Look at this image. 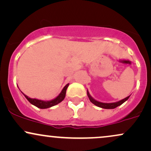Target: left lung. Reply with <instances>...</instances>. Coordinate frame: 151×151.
<instances>
[{"mask_svg":"<svg viewBox=\"0 0 151 151\" xmlns=\"http://www.w3.org/2000/svg\"><path fill=\"white\" fill-rule=\"evenodd\" d=\"M87 96H88V99H89L91 102L93 103V104L96 105V106L99 107V108H104V109H114V108H117V107L121 105L122 103H124L125 101H127V100L129 99V98L130 97V96H129L127 98H125V99L121 100V101H117V102L107 103H102V102H100V101H96V100L94 99L90 95L89 92H88V90H87Z\"/></svg>","mask_w":151,"mask_h":151,"instance_id":"8db88e82","label":"left lung"}]
</instances>
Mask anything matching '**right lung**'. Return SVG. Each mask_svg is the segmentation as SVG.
Segmentation results:
<instances>
[{
  "mask_svg": "<svg viewBox=\"0 0 151 151\" xmlns=\"http://www.w3.org/2000/svg\"><path fill=\"white\" fill-rule=\"evenodd\" d=\"M69 84H70V83H68V84L65 85V87L63 88V90H62V91L60 92V93L57 97L55 98V99L50 100V101H43V100H39L37 99H31L29 96H27L25 95L24 93H23L22 92H21L22 93L23 95L25 96V98L28 100V101L31 103V104L34 105V106L37 107V108H39L46 109L50 108V107L54 106V105H58V103L62 102V101L64 100L65 97V94H66L67 88H68V87L69 86Z\"/></svg>",
  "mask_w": 151,
  "mask_h": 151,
  "instance_id": "obj_1",
  "label": "right lung"
}]
</instances>
